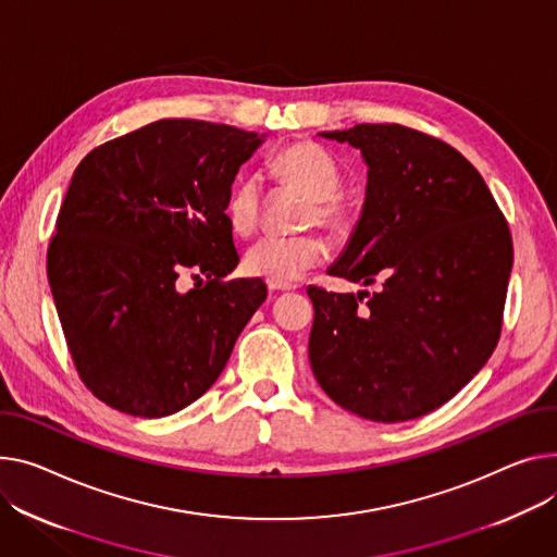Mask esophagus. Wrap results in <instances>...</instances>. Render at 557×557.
<instances>
[{
    "mask_svg": "<svg viewBox=\"0 0 557 557\" xmlns=\"http://www.w3.org/2000/svg\"><path fill=\"white\" fill-rule=\"evenodd\" d=\"M271 290H295L293 284H284V286H275V284H269Z\"/></svg>",
    "mask_w": 557,
    "mask_h": 557,
    "instance_id": "1",
    "label": "esophagus"
}]
</instances>
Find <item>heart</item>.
I'll return each mask as SVG.
<instances>
[{"label": "heart", "instance_id": "1", "mask_svg": "<svg viewBox=\"0 0 557 557\" xmlns=\"http://www.w3.org/2000/svg\"><path fill=\"white\" fill-rule=\"evenodd\" d=\"M273 174L302 193L311 201L309 221L326 228L333 237H345L356 224V210L338 193L343 174L320 145L302 140L293 143L273 159ZM259 216V183L248 176L235 183L226 201L228 226L237 235H250ZM324 246L313 235L264 237L255 242L244 255V271L267 284L284 286L300 280L309 269L320 264Z\"/></svg>", "mask_w": 557, "mask_h": 557}]
</instances>
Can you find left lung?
<instances>
[{
	"label": "left lung",
	"mask_w": 557,
	"mask_h": 557,
	"mask_svg": "<svg viewBox=\"0 0 557 557\" xmlns=\"http://www.w3.org/2000/svg\"><path fill=\"white\" fill-rule=\"evenodd\" d=\"M322 138L367 163L364 203L329 275L376 293L309 286L313 376L331 400L376 421L450 400L497 347L512 242L486 181L455 147L381 123Z\"/></svg>",
	"instance_id": "obj_1"
}]
</instances>
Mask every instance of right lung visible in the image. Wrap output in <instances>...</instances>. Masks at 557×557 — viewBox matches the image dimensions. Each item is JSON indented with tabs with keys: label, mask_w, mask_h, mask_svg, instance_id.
I'll return each mask as SVG.
<instances>
[{
	"label": "right lung",
	"mask_w": 557,
	"mask_h": 557,
	"mask_svg": "<svg viewBox=\"0 0 557 557\" xmlns=\"http://www.w3.org/2000/svg\"><path fill=\"white\" fill-rule=\"evenodd\" d=\"M262 143L163 119L96 147L73 172L47 275L73 364L114 410L161 419L195 403L267 300L262 280H226L239 262L226 201ZM190 270L207 284L178 292Z\"/></svg>",
	"instance_id": "obj_1"
}]
</instances>
